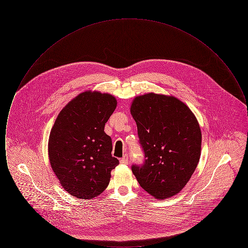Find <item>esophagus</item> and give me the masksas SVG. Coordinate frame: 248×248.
<instances>
[{
  "label": "esophagus",
  "instance_id": "obj_1",
  "mask_svg": "<svg viewBox=\"0 0 248 248\" xmlns=\"http://www.w3.org/2000/svg\"><path fill=\"white\" fill-rule=\"evenodd\" d=\"M128 162H129V158H128V155H127V154H125L123 158L120 159V163H121V164L126 165V164H128Z\"/></svg>",
  "mask_w": 248,
  "mask_h": 248
}]
</instances>
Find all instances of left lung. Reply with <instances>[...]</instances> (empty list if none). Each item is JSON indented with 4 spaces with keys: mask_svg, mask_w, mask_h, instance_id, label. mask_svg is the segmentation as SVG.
<instances>
[{
    "mask_svg": "<svg viewBox=\"0 0 248 248\" xmlns=\"http://www.w3.org/2000/svg\"><path fill=\"white\" fill-rule=\"evenodd\" d=\"M144 153L141 165H132L140 185L156 199L178 193L199 163L202 133L189 107L174 96H137L131 105Z\"/></svg>",
    "mask_w": 248,
    "mask_h": 248,
    "instance_id": "left-lung-1",
    "label": "left lung"
}]
</instances>
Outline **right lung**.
I'll return each mask as SVG.
<instances>
[{"label":"right lung","instance_id":"right-lung-1","mask_svg":"<svg viewBox=\"0 0 248 248\" xmlns=\"http://www.w3.org/2000/svg\"><path fill=\"white\" fill-rule=\"evenodd\" d=\"M117 106L114 96L86 91L60 111L48 142L49 160L60 184L72 196L96 197L119 165L105 124Z\"/></svg>","mask_w":248,"mask_h":248}]
</instances>
